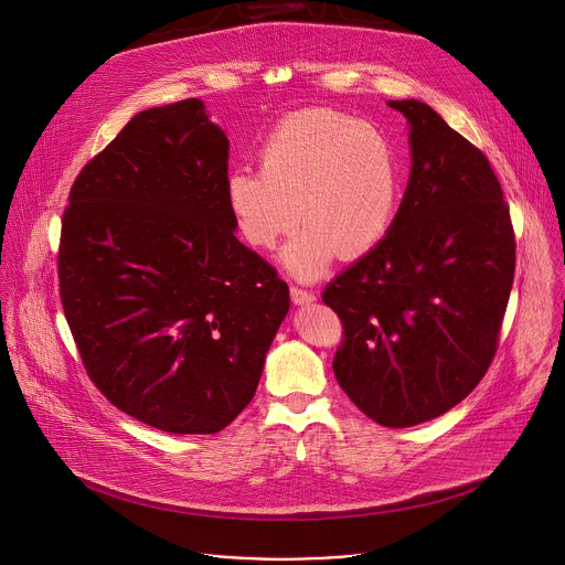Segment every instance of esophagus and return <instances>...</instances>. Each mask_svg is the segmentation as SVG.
Returning a JSON list of instances; mask_svg holds the SVG:
<instances>
[{"label":"esophagus","mask_w":565,"mask_h":565,"mask_svg":"<svg viewBox=\"0 0 565 565\" xmlns=\"http://www.w3.org/2000/svg\"><path fill=\"white\" fill-rule=\"evenodd\" d=\"M290 297H292V301H295L297 306L315 301V292H310V290H303V288H299V286H290Z\"/></svg>","instance_id":"1"}]
</instances>
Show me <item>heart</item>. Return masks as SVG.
Listing matches in <instances>:
<instances>
[{
	"label": "heart",
	"instance_id": "1",
	"mask_svg": "<svg viewBox=\"0 0 565 565\" xmlns=\"http://www.w3.org/2000/svg\"><path fill=\"white\" fill-rule=\"evenodd\" d=\"M259 170H232L225 203L238 236L255 250L284 248V264L310 279L333 262L377 248L399 207V153L377 125L310 107L284 116L259 145Z\"/></svg>",
	"mask_w": 565,
	"mask_h": 565
}]
</instances>
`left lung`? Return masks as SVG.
<instances>
[{"label":"left lung","instance_id":"obj_1","mask_svg":"<svg viewBox=\"0 0 565 565\" xmlns=\"http://www.w3.org/2000/svg\"><path fill=\"white\" fill-rule=\"evenodd\" d=\"M409 122L412 174L382 244L321 299L344 324L333 371L382 427L443 416L488 373L508 308L516 241L488 156L420 100H388Z\"/></svg>","mask_w":565,"mask_h":565}]
</instances>
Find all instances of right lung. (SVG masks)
Returning <instances> with one entry per match:
<instances>
[{
	"label": "right lung",
	"instance_id": "right-lung-1",
	"mask_svg": "<svg viewBox=\"0 0 565 565\" xmlns=\"http://www.w3.org/2000/svg\"><path fill=\"white\" fill-rule=\"evenodd\" d=\"M227 151L199 98L140 111L62 214L79 358L114 407L168 434H216L250 405L290 308L286 281L234 236Z\"/></svg>",
	"mask_w": 565,
	"mask_h": 565
}]
</instances>
